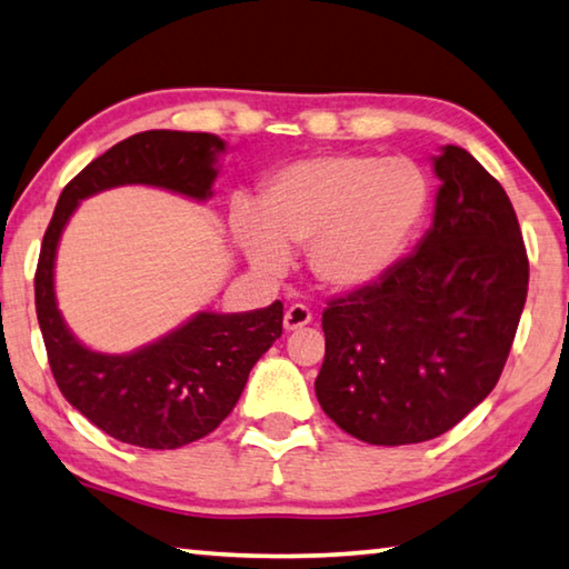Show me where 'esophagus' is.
<instances>
[{
	"label": "esophagus",
	"mask_w": 569,
	"mask_h": 569,
	"mask_svg": "<svg viewBox=\"0 0 569 569\" xmlns=\"http://www.w3.org/2000/svg\"><path fill=\"white\" fill-rule=\"evenodd\" d=\"M311 321H313L311 308L303 306V303H293V306H288V311H286V316H283V326H286V331L303 329V326H308Z\"/></svg>",
	"instance_id": "1"
}]
</instances>
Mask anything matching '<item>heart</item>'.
Returning <instances> with one entry per match:
<instances>
[{
	"label": "heart",
	"instance_id": "obj_1",
	"mask_svg": "<svg viewBox=\"0 0 569 569\" xmlns=\"http://www.w3.org/2000/svg\"><path fill=\"white\" fill-rule=\"evenodd\" d=\"M429 180L409 158L339 152L291 162L263 182L261 200L238 203L233 230L248 261L281 276L306 248L308 271L351 293L397 266L429 208Z\"/></svg>",
	"mask_w": 569,
	"mask_h": 569
}]
</instances>
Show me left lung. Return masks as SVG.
<instances>
[{
  "label": "left lung",
  "mask_w": 569,
  "mask_h": 569,
  "mask_svg": "<svg viewBox=\"0 0 569 569\" xmlns=\"http://www.w3.org/2000/svg\"><path fill=\"white\" fill-rule=\"evenodd\" d=\"M435 170V226L417 253L323 311L316 397L369 445L429 441L485 401L527 301L529 261L505 188L457 146Z\"/></svg>",
  "instance_id": "1"
}]
</instances>
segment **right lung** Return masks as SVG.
<instances>
[{
    "label": "right lung",
    "instance_id": "obj_1",
    "mask_svg": "<svg viewBox=\"0 0 569 569\" xmlns=\"http://www.w3.org/2000/svg\"><path fill=\"white\" fill-rule=\"evenodd\" d=\"M210 132L148 130L112 146L67 182L44 230L34 273V306L47 361L62 397L104 435L132 447L178 449L220 427L243 393L253 363L283 331V303L250 313H198L146 349L110 356L84 349L54 301V253L82 198L114 186H158L206 200L216 156Z\"/></svg>",
    "mask_w": 569,
    "mask_h": 569
}]
</instances>
